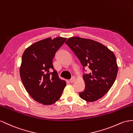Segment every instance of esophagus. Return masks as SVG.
Returning a JSON list of instances; mask_svg holds the SVG:
<instances>
[{
  "label": "esophagus",
  "instance_id": "34e87169",
  "mask_svg": "<svg viewBox=\"0 0 133 133\" xmlns=\"http://www.w3.org/2000/svg\"><path fill=\"white\" fill-rule=\"evenodd\" d=\"M75 80V77H72V78L70 79V82L71 83H72V82H74Z\"/></svg>",
  "mask_w": 133,
  "mask_h": 133
}]
</instances>
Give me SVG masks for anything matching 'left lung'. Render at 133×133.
Masks as SVG:
<instances>
[{
  "instance_id": "left-lung-1",
  "label": "left lung",
  "mask_w": 133,
  "mask_h": 133,
  "mask_svg": "<svg viewBox=\"0 0 133 133\" xmlns=\"http://www.w3.org/2000/svg\"><path fill=\"white\" fill-rule=\"evenodd\" d=\"M65 43L72 51L83 67H89V74L83 73L85 88L79 92L82 99L95 101L103 97L114 83L117 74L115 56L102 44L91 39L71 37Z\"/></svg>"
}]
</instances>
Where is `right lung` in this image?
<instances>
[{"mask_svg": "<svg viewBox=\"0 0 133 133\" xmlns=\"http://www.w3.org/2000/svg\"><path fill=\"white\" fill-rule=\"evenodd\" d=\"M66 38H51L37 42L26 49L22 58L20 76L26 91L43 105L58 100L66 85L59 78L52 61ZM52 69V73L50 71Z\"/></svg>", "mask_w": 133, "mask_h": 133, "instance_id": "add662e5", "label": "right lung"}]
</instances>
